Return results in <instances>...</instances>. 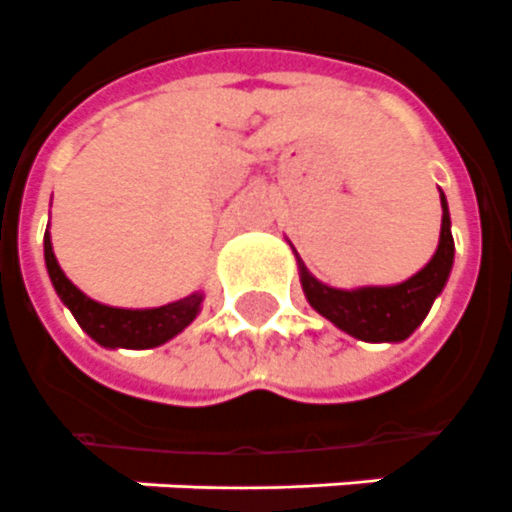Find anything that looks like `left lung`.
Returning <instances> with one entry per match:
<instances>
[{
    "label": "left lung",
    "mask_w": 512,
    "mask_h": 512,
    "mask_svg": "<svg viewBox=\"0 0 512 512\" xmlns=\"http://www.w3.org/2000/svg\"><path fill=\"white\" fill-rule=\"evenodd\" d=\"M441 198V235L436 253L420 272L394 285H359V288H333L306 269L301 256H293L298 264V280L304 296L314 312L333 322L351 338L365 343H402L407 341L431 312L433 301L441 296L455 264V240L452 219L444 192Z\"/></svg>",
    "instance_id": "8db88e82"
}]
</instances>
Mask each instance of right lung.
Returning <instances> with one entry per match:
<instances>
[{"mask_svg":"<svg viewBox=\"0 0 512 512\" xmlns=\"http://www.w3.org/2000/svg\"><path fill=\"white\" fill-rule=\"evenodd\" d=\"M44 264H47V275L52 280L57 298L71 309L81 330L94 343H100L102 349H155V346H163L198 317L203 298H206L203 290H195L179 301L150 306V309H121V306L100 304L65 277L55 259V251H52L49 227L44 232Z\"/></svg>","mask_w":512,"mask_h":512,"instance_id":"obj_1","label":"right lung"}]
</instances>
